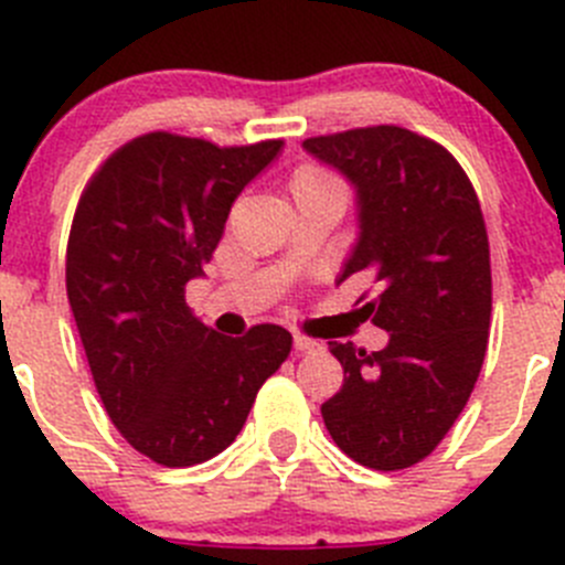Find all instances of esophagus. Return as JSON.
Returning <instances> with one entry per match:
<instances>
[{"mask_svg": "<svg viewBox=\"0 0 565 565\" xmlns=\"http://www.w3.org/2000/svg\"><path fill=\"white\" fill-rule=\"evenodd\" d=\"M294 349L302 354H308V352H316V349H321V343L313 341V338H308V335H294Z\"/></svg>", "mask_w": 565, "mask_h": 565, "instance_id": "1", "label": "esophagus"}]
</instances>
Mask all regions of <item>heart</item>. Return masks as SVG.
I'll use <instances>...</instances> for the list:
<instances>
[{
  "label": "heart",
  "instance_id": "obj_1",
  "mask_svg": "<svg viewBox=\"0 0 565 565\" xmlns=\"http://www.w3.org/2000/svg\"><path fill=\"white\" fill-rule=\"evenodd\" d=\"M327 182H332V177L327 174L324 169H319V166H299L297 171H294V191L297 188H313V185H327Z\"/></svg>",
  "mask_w": 565,
  "mask_h": 565
}]
</instances>
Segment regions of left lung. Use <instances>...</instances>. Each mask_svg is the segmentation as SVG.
<instances>
[{"label": "left lung", "instance_id": "obj_1", "mask_svg": "<svg viewBox=\"0 0 565 565\" xmlns=\"http://www.w3.org/2000/svg\"><path fill=\"white\" fill-rule=\"evenodd\" d=\"M358 191L360 238L338 282L372 274L358 310L388 332L380 352L330 341L343 385L321 405L332 440L377 471L411 469L458 422L491 330V252L480 199L458 160L405 127L308 138Z\"/></svg>", "mask_w": 565, "mask_h": 565}]
</instances>
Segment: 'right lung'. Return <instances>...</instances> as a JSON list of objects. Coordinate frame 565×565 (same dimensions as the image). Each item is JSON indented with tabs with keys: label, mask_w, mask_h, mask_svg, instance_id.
<instances>
[{
	"label": "right lung",
	"mask_w": 565,
	"mask_h": 565,
	"mask_svg": "<svg viewBox=\"0 0 565 565\" xmlns=\"http://www.w3.org/2000/svg\"><path fill=\"white\" fill-rule=\"evenodd\" d=\"M279 147L147 132L116 149L77 202L66 291L94 385L127 444L169 469L224 452L291 352L282 327L227 338L185 305L230 207Z\"/></svg>",
	"instance_id": "1"
}]
</instances>
